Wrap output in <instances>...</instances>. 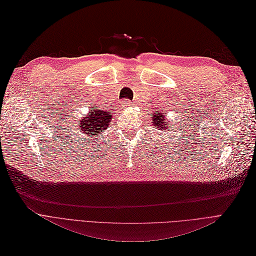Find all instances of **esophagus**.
Wrapping results in <instances>:
<instances>
[{
  "label": "esophagus",
  "mask_w": 256,
  "mask_h": 256,
  "mask_svg": "<svg viewBox=\"0 0 256 256\" xmlns=\"http://www.w3.org/2000/svg\"><path fill=\"white\" fill-rule=\"evenodd\" d=\"M124 106H125L126 108H128V106H131V102H129L128 99H125V100H124Z\"/></svg>",
  "instance_id": "obj_1"
}]
</instances>
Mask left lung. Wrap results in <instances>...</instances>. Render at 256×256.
<instances>
[{
	"label": "left lung",
	"instance_id": "8db88e82",
	"mask_svg": "<svg viewBox=\"0 0 256 256\" xmlns=\"http://www.w3.org/2000/svg\"><path fill=\"white\" fill-rule=\"evenodd\" d=\"M150 116H152V122H154V127H156V129L162 131L164 129H168V127H170L168 125V120L166 118V113H164V112L161 113V112L157 111V112L150 114Z\"/></svg>",
	"mask_w": 256,
	"mask_h": 256
}]
</instances>
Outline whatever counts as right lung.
Instances as JSON below:
<instances>
[{
  "label": "right lung",
  "instance_id": "add662e5",
  "mask_svg": "<svg viewBox=\"0 0 256 256\" xmlns=\"http://www.w3.org/2000/svg\"><path fill=\"white\" fill-rule=\"evenodd\" d=\"M111 120L112 115H110L109 112L102 109L92 110L78 124V129L81 131L82 134L98 138L96 136H99L104 130L109 127Z\"/></svg>",
  "mask_w": 256,
  "mask_h": 256
}]
</instances>
